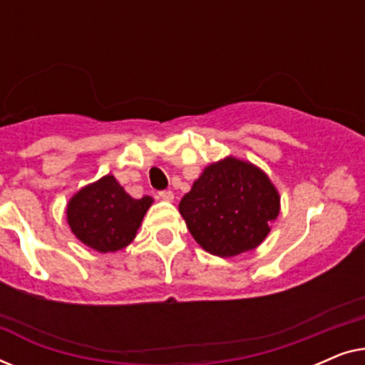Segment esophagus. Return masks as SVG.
<instances>
[{
	"mask_svg": "<svg viewBox=\"0 0 365 365\" xmlns=\"http://www.w3.org/2000/svg\"><path fill=\"white\" fill-rule=\"evenodd\" d=\"M158 196L161 197V199H164V201H173V199H174V194H173V191H169V189H164V191H159Z\"/></svg>",
	"mask_w": 365,
	"mask_h": 365,
	"instance_id": "esophagus-1",
	"label": "esophagus"
}]
</instances>
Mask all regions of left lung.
Listing matches in <instances>:
<instances>
[{"instance_id": "obj_1", "label": "left lung", "mask_w": 365, "mask_h": 365, "mask_svg": "<svg viewBox=\"0 0 365 365\" xmlns=\"http://www.w3.org/2000/svg\"><path fill=\"white\" fill-rule=\"evenodd\" d=\"M179 212L199 246L232 257L266 239L279 214V194L261 169L227 158L204 169Z\"/></svg>"}]
</instances>
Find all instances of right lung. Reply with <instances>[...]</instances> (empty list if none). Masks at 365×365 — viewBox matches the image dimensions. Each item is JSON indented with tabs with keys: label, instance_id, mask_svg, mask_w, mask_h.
I'll list each match as a JSON object with an SVG mask.
<instances>
[{
	"label": "right lung",
	"instance_id": "add662e5",
	"mask_svg": "<svg viewBox=\"0 0 365 365\" xmlns=\"http://www.w3.org/2000/svg\"><path fill=\"white\" fill-rule=\"evenodd\" d=\"M153 199H133L113 176L83 187L68 204V222L79 241L99 252L126 247Z\"/></svg>",
	"mask_w": 365,
	"mask_h": 365
}]
</instances>
